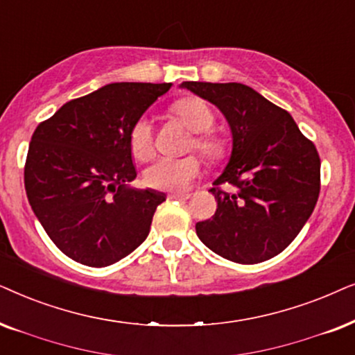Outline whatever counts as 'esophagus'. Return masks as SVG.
I'll return each instance as SVG.
<instances>
[{"label":"esophagus","mask_w":355,"mask_h":355,"mask_svg":"<svg viewBox=\"0 0 355 355\" xmlns=\"http://www.w3.org/2000/svg\"><path fill=\"white\" fill-rule=\"evenodd\" d=\"M190 196V193H170L168 200H188Z\"/></svg>","instance_id":"34e87169"}]
</instances>
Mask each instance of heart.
<instances>
[{"mask_svg":"<svg viewBox=\"0 0 355 355\" xmlns=\"http://www.w3.org/2000/svg\"><path fill=\"white\" fill-rule=\"evenodd\" d=\"M172 113L187 126L193 138L191 148L211 162L224 159L225 144L219 138L211 135L214 128V113L201 98L187 97L180 98L172 105ZM131 153L138 160H148L154 154V130L148 118H139L130 133ZM200 162L196 157L183 159H157L144 170L143 180L149 188L160 191H185L190 183L200 175Z\"/></svg>","mask_w":355,"mask_h":355,"instance_id":"heart-1","label":"heart"}]
</instances>
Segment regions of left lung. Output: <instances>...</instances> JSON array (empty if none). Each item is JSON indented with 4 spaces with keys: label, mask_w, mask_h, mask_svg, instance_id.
Wrapping results in <instances>:
<instances>
[{
    "label": "left lung",
    "mask_w": 355,
    "mask_h": 355,
    "mask_svg": "<svg viewBox=\"0 0 355 355\" xmlns=\"http://www.w3.org/2000/svg\"><path fill=\"white\" fill-rule=\"evenodd\" d=\"M219 108L229 123L232 153L211 193L212 219L196 234L219 257L254 264L289 247L315 209L320 195V157L291 113L240 83L180 84ZM232 184L237 192H224Z\"/></svg>",
    "instance_id": "8db88e82"
}]
</instances>
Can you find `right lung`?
Returning <instances> with one entry per match:
<instances>
[{
	"label": "right lung",
	"instance_id": "obj_1",
	"mask_svg": "<svg viewBox=\"0 0 355 355\" xmlns=\"http://www.w3.org/2000/svg\"><path fill=\"white\" fill-rule=\"evenodd\" d=\"M170 83H112L66 102L32 135L24 185L32 211L74 261L103 268L149 235L165 195L136 190L130 133Z\"/></svg>",
	"mask_w": 355,
	"mask_h": 355
}]
</instances>
